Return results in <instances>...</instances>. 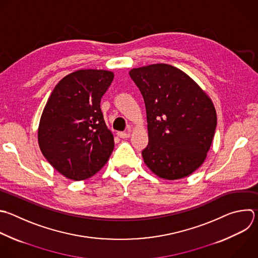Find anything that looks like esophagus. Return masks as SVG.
Here are the masks:
<instances>
[{
    "instance_id": "34e87169",
    "label": "esophagus",
    "mask_w": 258,
    "mask_h": 258,
    "mask_svg": "<svg viewBox=\"0 0 258 258\" xmlns=\"http://www.w3.org/2000/svg\"><path fill=\"white\" fill-rule=\"evenodd\" d=\"M117 137H119L120 139H126L130 137V133H124V132H118L117 133Z\"/></svg>"
}]
</instances>
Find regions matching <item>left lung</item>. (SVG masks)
Wrapping results in <instances>:
<instances>
[{
	"label": "left lung",
	"mask_w": 258,
	"mask_h": 258,
	"mask_svg": "<svg viewBox=\"0 0 258 258\" xmlns=\"http://www.w3.org/2000/svg\"><path fill=\"white\" fill-rule=\"evenodd\" d=\"M146 106L148 168L168 180L184 178L204 163L217 126L211 98L184 72L167 63L132 69Z\"/></svg>",
	"instance_id": "8db88e82"
}]
</instances>
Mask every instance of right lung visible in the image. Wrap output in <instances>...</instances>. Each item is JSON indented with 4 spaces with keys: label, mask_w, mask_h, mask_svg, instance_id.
<instances>
[{
    "label": "right lung",
    "mask_w": 258,
    "mask_h": 258,
    "mask_svg": "<svg viewBox=\"0 0 258 258\" xmlns=\"http://www.w3.org/2000/svg\"><path fill=\"white\" fill-rule=\"evenodd\" d=\"M114 75L79 70L62 78L51 92L38 126V144L49 164L69 179H87L105 165L113 148L100 108Z\"/></svg>",
    "instance_id": "add662e5"
}]
</instances>
